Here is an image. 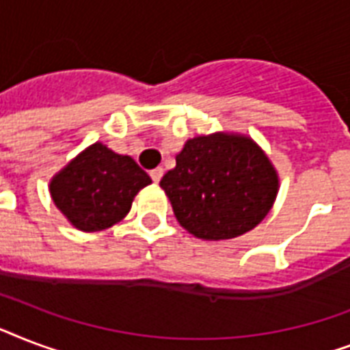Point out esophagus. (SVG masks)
Segmentation results:
<instances>
[{
	"mask_svg": "<svg viewBox=\"0 0 350 350\" xmlns=\"http://www.w3.org/2000/svg\"><path fill=\"white\" fill-rule=\"evenodd\" d=\"M161 176H163V169H161V167L150 170V178H152L154 183H158V181L161 180Z\"/></svg>",
	"mask_w": 350,
	"mask_h": 350,
	"instance_id": "obj_1",
	"label": "esophagus"
}]
</instances>
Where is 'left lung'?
Segmentation results:
<instances>
[{
	"mask_svg": "<svg viewBox=\"0 0 350 350\" xmlns=\"http://www.w3.org/2000/svg\"><path fill=\"white\" fill-rule=\"evenodd\" d=\"M159 187L183 229L218 241L249 232L265 218L278 176L252 139L213 134L189 139Z\"/></svg>",
	"mask_w": 350,
	"mask_h": 350,
	"instance_id": "1",
	"label": "left lung"
}]
</instances>
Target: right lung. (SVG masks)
Segmentation results:
<instances>
[{
    "mask_svg": "<svg viewBox=\"0 0 350 350\" xmlns=\"http://www.w3.org/2000/svg\"><path fill=\"white\" fill-rule=\"evenodd\" d=\"M148 183L152 180L131 156L94 143L54 176L51 194L76 229L96 232L125 218L134 196Z\"/></svg>",
    "mask_w": 350,
    "mask_h": 350,
    "instance_id": "right-lung-1",
    "label": "right lung"
}]
</instances>
